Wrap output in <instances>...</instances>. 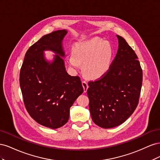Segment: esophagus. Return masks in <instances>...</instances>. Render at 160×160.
<instances>
[{"label":"esophagus","mask_w":160,"mask_h":160,"mask_svg":"<svg viewBox=\"0 0 160 160\" xmlns=\"http://www.w3.org/2000/svg\"><path fill=\"white\" fill-rule=\"evenodd\" d=\"M82 85H83V89H84V92L85 93V92H87V90H88V82L87 81H82Z\"/></svg>","instance_id":"obj_1"}]
</instances>
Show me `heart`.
Segmentation results:
<instances>
[{
	"label": "heart",
	"instance_id": "b5f03b06",
	"mask_svg": "<svg viewBox=\"0 0 160 160\" xmlns=\"http://www.w3.org/2000/svg\"><path fill=\"white\" fill-rule=\"evenodd\" d=\"M113 49L108 42L99 38L76 44L72 55L68 57V63L77 69L83 64L85 74L90 78L97 79L103 75L111 65Z\"/></svg>",
	"mask_w": 160,
	"mask_h": 160
}]
</instances>
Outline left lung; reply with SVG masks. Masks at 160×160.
<instances>
[{"instance_id":"left-lung-1","label":"left lung","mask_w":160,"mask_h":160,"mask_svg":"<svg viewBox=\"0 0 160 160\" xmlns=\"http://www.w3.org/2000/svg\"><path fill=\"white\" fill-rule=\"evenodd\" d=\"M119 48L109 70L88 83V95L93 122L103 128L125 122L139 103L143 73L138 56L123 37L117 35Z\"/></svg>"}]
</instances>
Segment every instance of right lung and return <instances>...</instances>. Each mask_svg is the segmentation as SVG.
Listing matches in <instances>:
<instances>
[{"instance_id": "add662e5", "label": "right lung", "mask_w": 160, "mask_h": 160, "mask_svg": "<svg viewBox=\"0 0 160 160\" xmlns=\"http://www.w3.org/2000/svg\"><path fill=\"white\" fill-rule=\"evenodd\" d=\"M66 30L44 35L27 51L20 71V87L26 109L31 117L43 126L57 129L69 120L70 108L83 88L78 76L67 73L62 41ZM56 53L51 62L44 51Z\"/></svg>"}]
</instances>
